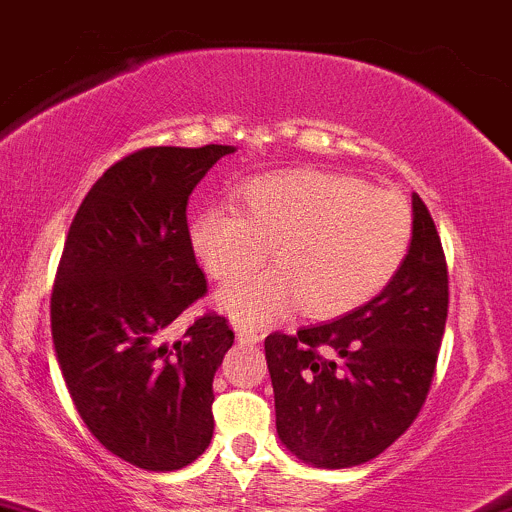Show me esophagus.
Segmentation results:
<instances>
[{
  "label": "esophagus",
  "mask_w": 512,
  "mask_h": 512,
  "mask_svg": "<svg viewBox=\"0 0 512 512\" xmlns=\"http://www.w3.org/2000/svg\"><path fill=\"white\" fill-rule=\"evenodd\" d=\"M236 337H239V342H244V345H256V342L261 340V335H258L256 330L241 328V325H236Z\"/></svg>",
  "instance_id": "1"
}]
</instances>
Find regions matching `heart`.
Masks as SVG:
<instances>
[{
  "label": "heart",
  "instance_id": "heart-1",
  "mask_svg": "<svg viewBox=\"0 0 512 512\" xmlns=\"http://www.w3.org/2000/svg\"><path fill=\"white\" fill-rule=\"evenodd\" d=\"M234 207H207L187 226L192 254L214 281H236L266 263L276 268L224 288L217 303L241 325L291 315L350 313L397 278L414 241L407 199L350 175L295 167L251 177Z\"/></svg>",
  "mask_w": 512,
  "mask_h": 512
}]
</instances>
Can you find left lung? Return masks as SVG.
<instances>
[{"label":"left lung","mask_w":512,"mask_h":512,"mask_svg":"<svg viewBox=\"0 0 512 512\" xmlns=\"http://www.w3.org/2000/svg\"><path fill=\"white\" fill-rule=\"evenodd\" d=\"M402 271L333 323L266 337L278 439L300 461L350 468L392 446L426 402L449 315V268L419 194Z\"/></svg>","instance_id":"1"}]
</instances>
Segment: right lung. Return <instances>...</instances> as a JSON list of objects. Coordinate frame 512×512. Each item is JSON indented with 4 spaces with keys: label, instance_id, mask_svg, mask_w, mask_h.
<instances>
[{
    "label": "right lung",
    "instance_id": "right-lung-1",
    "mask_svg": "<svg viewBox=\"0 0 512 512\" xmlns=\"http://www.w3.org/2000/svg\"><path fill=\"white\" fill-rule=\"evenodd\" d=\"M231 145L142 147L110 165L68 229L51 291V335L83 424L145 471H177L214 434V372L234 345L207 310L179 340L167 328L207 293L187 239V202Z\"/></svg>",
    "mask_w": 512,
    "mask_h": 512
}]
</instances>
